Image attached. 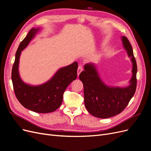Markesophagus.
<instances>
[{"label": "esophagus", "mask_w": 151, "mask_h": 151, "mask_svg": "<svg viewBox=\"0 0 151 151\" xmlns=\"http://www.w3.org/2000/svg\"><path fill=\"white\" fill-rule=\"evenodd\" d=\"M83 71V67H82L81 65H79L78 68H77V76H79V74H81V72Z\"/></svg>", "instance_id": "obj_1"}]
</instances>
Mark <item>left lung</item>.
Here are the masks:
<instances>
[{"instance_id": "left-lung-1", "label": "left lung", "mask_w": 151, "mask_h": 151, "mask_svg": "<svg viewBox=\"0 0 151 151\" xmlns=\"http://www.w3.org/2000/svg\"><path fill=\"white\" fill-rule=\"evenodd\" d=\"M123 46L132 63V76L127 87L106 85L101 79L96 65L87 63L79 75L84 86V104L91 115L99 118H107L120 113L129 104L135 93L137 67L133 50L129 40L122 36Z\"/></svg>"}]
</instances>
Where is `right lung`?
<instances>
[{
  "label": "right lung",
  "mask_w": 151,
  "mask_h": 151,
  "mask_svg": "<svg viewBox=\"0 0 151 151\" xmlns=\"http://www.w3.org/2000/svg\"><path fill=\"white\" fill-rule=\"evenodd\" d=\"M41 29V28L31 29L19 44L16 53L11 76L15 95L22 106L36 113H47L55 111L60 106L63 93L67 86L77 78L78 63L75 62L59 68L51 79L42 84L33 86L24 83L19 72L21 52L28 47Z\"/></svg>",
  "instance_id": "add662e5"
}]
</instances>
